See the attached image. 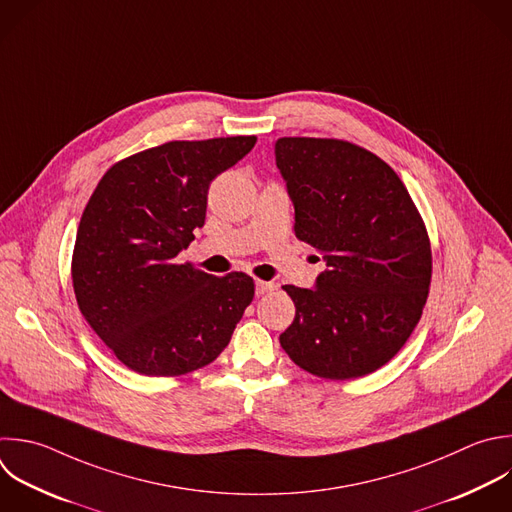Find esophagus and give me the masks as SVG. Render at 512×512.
Wrapping results in <instances>:
<instances>
[{"label":"esophagus","instance_id":"34e87169","mask_svg":"<svg viewBox=\"0 0 512 512\" xmlns=\"http://www.w3.org/2000/svg\"><path fill=\"white\" fill-rule=\"evenodd\" d=\"M278 288V284L274 282H266V280H256V294L262 296V294H268V292H274Z\"/></svg>","mask_w":512,"mask_h":512}]
</instances>
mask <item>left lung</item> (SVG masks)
I'll return each mask as SVG.
<instances>
[{"label": "left lung", "instance_id": "obj_1", "mask_svg": "<svg viewBox=\"0 0 512 512\" xmlns=\"http://www.w3.org/2000/svg\"><path fill=\"white\" fill-rule=\"evenodd\" d=\"M274 154L296 238L326 260L314 290L282 286L296 316L280 344L314 376H366L404 346L422 316L432 276L426 226L396 172L356 144L280 138Z\"/></svg>", "mask_w": 512, "mask_h": 512}]
</instances>
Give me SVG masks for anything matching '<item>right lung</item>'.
<instances>
[{
    "mask_svg": "<svg viewBox=\"0 0 512 512\" xmlns=\"http://www.w3.org/2000/svg\"><path fill=\"white\" fill-rule=\"evenodd\" d=\"M256 136L168 142L116 162L78 226V306L116 358L146 376H180L218 358L254 298L244 272L212 276L176 256L204 226L210 182Z\"/></svg>",
    "mask_w": 512,
    "mask_h": 512,
    "instance_id": "add662e5",
    "label": "right lung"
}]
</instances>
